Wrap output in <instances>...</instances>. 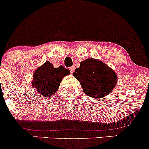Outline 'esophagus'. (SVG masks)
Returning <instances> with one entry per match:
<instances>
[{
  "label": "esophagus",
  "mask_w": 149,
  "mask_h": 149,
  "mask_svg": "<svg viewBox=\"0 0 149 149\" xmlns=\"http://www.w3.org/2000/svg\"><path fill=\"white\" fill-rule=\"evenodd\" d=\"M70 72L73 73L74 71V67H70Z\"/></svg>",
  "instance_id": "34e87169"
}]
</instances>
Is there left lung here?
Wrapping results in <instances>:
<instances>
[{"instance_id":"obj_1","label":"left lung","mask_w":149,"mask_h":149,"mask_svg":"<svg viewBox=\"0 0 149 149\" xmlns=\"http://www.w3.org/2000/svg\"><path fill=\"white\" fill-rule=\"evenodd\" d=\"M73 76L80 82L83 92L93 98L104 97L116 86V73L97 59L89 58L80 62Z\"/></svg>"}]
</instances>
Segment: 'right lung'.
<instances>
[{
  "mask_svg": "<svg viewBox=\"0 0 149 149\" xmlns=\"http://www.w3.org/2000/svg\"><path fill=\"white\" fill-rule=\"evenodd\" d=\"M70 73V70L63 66L54 68L53 64L47 61L33 73L32 87L36 89L40 95L51 97L58 90L62 78Z\"/></svg>",
  "mask_w": 149,
  "mask_h": 149,
  "instance_id": "obj_1",
  "label": "right lung"
}]
</instances>
